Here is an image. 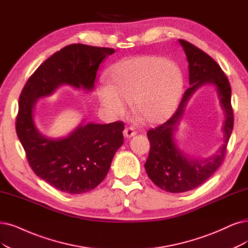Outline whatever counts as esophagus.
I'll return each mask as SVG.
<instances>
[{
	"label": "esophagus",
	"instance_id": "obj_1",
	"mask_svg": "<svg viewBox=\"0 0 248 248\" xmlns=\"http://www.w3.org/2000/svg\"><path fill=\"white\" fill-rule=\"evenodd\" d=\"M137 134V132L135 131V129L133 126H127L124 130V136L125 138H132L133 136H135Z\"/></svg>",
	"mask_w": 248,
	"mask_h": 248
}]
</instances>
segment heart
Here are the masks:
<instances>
[{
  "instance_id": "heart-1",
  "label": "heart",
  "mask_w": 248,
  "mask_h": 248,
  "mask_svg": "<svg viewBox=\"0 0 248 248\" xmlns=\"http://www.w3.org/2000/svg\"><path fill=\"white\" fill-rule=\"evenodd\" d=\"M108 84L100 82L97 97L101 105L115 114L133 104L135 114L147 123H159L176 109L183 78L175 63L154 56L123 58L110 67Z\"/></svg>"
}]
</instances>
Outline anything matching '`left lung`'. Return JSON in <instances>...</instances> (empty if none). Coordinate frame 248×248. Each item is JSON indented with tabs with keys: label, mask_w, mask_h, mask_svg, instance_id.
<instances>
[{
	"label": "left lung",
	"mask_w": 248,
	"mask_h": 248,
	"mask_svg": "<svg viewBox=\"0 0 248 248\" xmlns=\"http://www.w3.org/2000/svg\"><path fill=\"white\" fill-rule=\"evenodd\" d=\"M189 63L190 87L183 95L173 115L166 123L147 132L150 151L145 170L150 180L160 189L170 193L193 190L212 177L225 159L227 145L230 139L234 114L231 105V86L218 64L202 50L191 43L179 40ZM214 84L225 111L224 145L217 155L204 160H195L181 152L173 140V132L184 113L189 97L201 85Z\"/></svg>",
	"instance_id": "1"
}]
</instances>
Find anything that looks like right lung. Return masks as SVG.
<instances>
[{"mask_svg": "<svg viewBox=\"0 0 248 248\" xmlns=\"http://www.w3.org/2000/svg\"><path fill=\"white\" fill-rule=\"evenodd\" d=\"M113 53L112 48L68 45L41 64L20 94L16 133L27 161L36 176L65 193H86L104 180L124 144V124H79L66 138L55 140L36 129L33 108L36 100L53 94L63 84L93 90L100 63Z\"/></svg>", "mask_w": 248, "mask_h": 248, "instance_id": "obj_1", "label": "right lung"}]
</instances>
